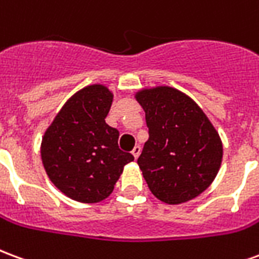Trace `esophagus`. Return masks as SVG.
<instances>
[{"instance_id":"1","label":"esophagus","mask_w":259,"mask_h":259,"mask_svg":"<svg viewBox=\"0 0 259 259\" xmlns=\"http://www.w3.org/2000/svg\"><path fill=\"white\" fill-rule=\"evenodd\" d=\"M140 152H141V147L140 146H136L135 148H133V151H132V154H133L136 159H137V158H139V155H140Z\"/></svg>"}]
</instances>
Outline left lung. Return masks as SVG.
<instances>
[{
	"mask_svg": "<svg viewBox=\"0 0 259 259\" xmlns=\"http://www.w3.org/2000/svg\"><path fill=\"white\" fill-rule=\"evenodd\" d=\"M148 140L137 159L150 190L166 204H182L211 185L222 162V141L209 119L185 93L161 85L136 94Z\"/></svg>",
	"mask_w": 259,
	"mask_h": 259,
	"instance_id": "1",
	"label": "left lung"
}]
</instances>
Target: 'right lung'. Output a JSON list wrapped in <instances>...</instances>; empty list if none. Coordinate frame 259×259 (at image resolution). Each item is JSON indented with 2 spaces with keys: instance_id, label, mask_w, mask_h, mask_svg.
<instances>
[{
  "instance_id": "1",
  "label": "right lung",
  "mask_w": 259,
  "mask_h": 259,
  "mask_svg": "<svg viewBox=\"0 0 259 259\" xmlns=\"http://www.w3.org/2000/svg\"><path fill=\"white\" fill-rule=\"evenodd\" d=\"M105 85L93 84L69 98L41 141L48 178L69 198L100 202L111 194L135 157L118 146L119 132L105 123L112 104Z\"/></svg>"
}]
</instances>
